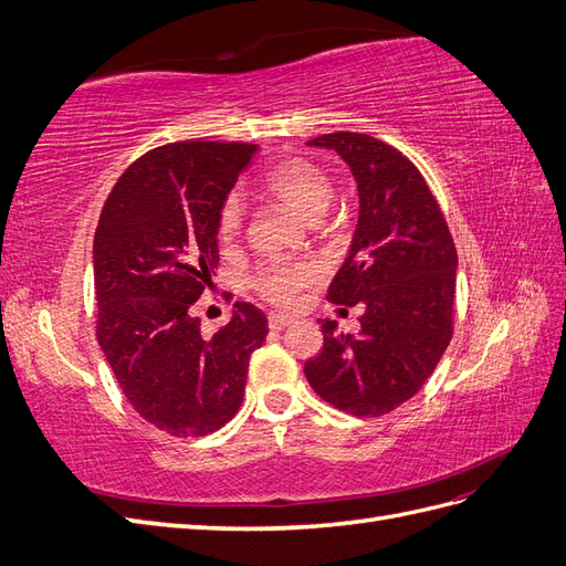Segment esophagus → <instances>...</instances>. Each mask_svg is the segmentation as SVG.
Returning <instances> with one entry per match:
<instances>
[{
	"instance_id": "1",
	"label": "esophagus",
	"mask_w": 566,
	"mask_h": 566,
	"mask_svg": "<svg viewBox=\"0 0 566 566\" xmlns=\"http://www.w3.org/2000/svg\"><path fill=\"white\" fill-rule=\"evenodd\" d=\"M290 323H293V318L283 316V314H271V316H269V328H271V331H283V328H287Z\"/></svg>"
}]
</instances>
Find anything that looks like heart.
Segmentation results:
<instances>
[{
	"mask_svg": "<svg viewBox=\"0 0 566 566\" xmlns=\"http://www.w3.org/2000/svg\"><path fill=\"white\" fill-rule=\"evenodd\" d=\"M264 191L285 202L304 221H318L331 208L333 181L325 169L306 158H283L266 169L262 179ZM245 219V202L241 193H229L217 214V231L221 241L231 243L241 233ZM318 279V269L310 262L273 260L254 271L252 287L256 295L276 306H293L306 285Z\"/></svg>",
	"mask_w": 566,
	"mask_h": 566,
	"instance_id": "1",
	"label": "heart"
}]
</instances>
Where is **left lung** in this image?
<instances>
[{
	"label": "left lung",
	"instance_id": "obj_1",
	"mask_svg": "<svg viewBox=\"0 0 566 566\" xmlns=\"http://www.w3.org/2000/svg\"><path fill=\"white\" fill-rule=\"evenodd\" d=\"M306 144L335 150L356 179L354 241L328 300L361 302L366 312L356 335H337L335 321L321 325L323 349L304 375L323 401L378 418L418 394L449 347L455 245L430 186L397 148L356 132Z\"/></svg>",
	"mask_w": 566,
	"mask_h": 566
}]
</instances>
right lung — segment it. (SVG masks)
Wrapping results in <instances>:
<instances>
[{"mask_svg":"<svg viewBox=\"0 0 566 566\" xmlns=\"http://www.w3.org/2000/svg\"><path fill=\"white\" fill-rule=\"evenodd\" d=\"M254 144L177 142L117 179L94 235L96 339L132 408L172 437H205L243 403L269 333L254 304L205 337L196 302L219 262L217 214Z\"/></svg>","mask_w":566,"mask_h":566,"instance_id":"add662e5","label":"right lung"}]
</instances>
